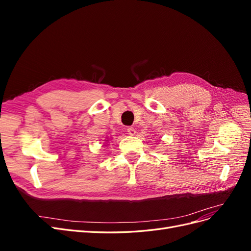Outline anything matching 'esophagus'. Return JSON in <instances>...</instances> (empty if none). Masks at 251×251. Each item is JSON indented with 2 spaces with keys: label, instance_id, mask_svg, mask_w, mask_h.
Returning a JSON list of instances; mask_svg holds the SVG:
<instances>
[{
  "label": "esophagus",
  "instance_id": "1",
  "mask_svg": "<svg viewBox=\"0 0 251 251\" xmlns=\"http://www.w3.org/2000/svg\"><path fill=\"white\" fill-rule=\"evenodd\" d=\"M127 134L131 135V136H134L136 134V130L133 126H128L127 127Z\"/></svg>",
  "mask_w": 251,
  "mask_h": 251
}]
</instances>
